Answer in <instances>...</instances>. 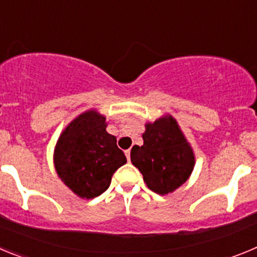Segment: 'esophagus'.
Returning a JSON list of instances; mask_svg holds the SVG:
<instances>
[{"instance_id":"1","label":"esophagus","mask_w":257,"mask_h":257,"mask_svg":"<svg viewBox=\"0 0 257 257\" xmlns=\"http://www.w3.org/2000/svg\"><path fill=\"white\" fill-rule=\"evenodd\" d=\"M124 153H126L127 161H130V160H131V151H130V149H127V151L124 152Z\"/></svg>"}]
</instances>
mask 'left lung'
I'll return each mask as SVG.
<instances>
[{"label":"left lung","instance_id":"obj_1","mask_svg":"<svg viewBox=\"0 0 257 257\" xmlns=\"http://www.w3.org/2000/svg\"><path fill=\"white\" fill-rule=\"evenodd\" d=\"M145 128L144 144L134 145L131 162L143 174L147 187L163 196L188 180L194 154L172 117L160 118Z\"/></svg>","mask_w":257,"mask_h":257}]
</instances>
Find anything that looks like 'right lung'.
<instances>
[{
	"mask_svg": "<svg viewBox=\"0 0 257 257\" xmlns=\"http://www.w3.org/2000/svg\"><path fill=\"white\" fill-rule=\"evenodd\" d=\"M105 127V117L88 110L65 128L56 144L54 161L59 178L82 198L105 192L113 174L127 162L115 136Z\"/></svg>",
	"mask_w": 257,
	"mask_h": 257,
	"instance_id": "1",
	"label": "right lung"
}]
</instances>
